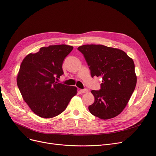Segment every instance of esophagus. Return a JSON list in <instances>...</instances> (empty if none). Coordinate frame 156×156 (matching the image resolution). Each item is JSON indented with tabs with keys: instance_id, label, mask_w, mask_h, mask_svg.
I'll list each match as a JSON object with an SVG mask.
<instances>
[{
	"instance_id": "obj_1",
	"label": "esophagus",
	"mask_w": 156,
	"mask_h": 156,
	"mask_svg": "<svg viewBox=\"0 0 156 156\" xmlns=\"http://www.w3.org/2000/svg\"><path fill=\"white\" fill-rule=\"evenodd\" d=\"M80 92L81 93H82V94L87 93V92H88V89H87V88H85V89H81L80 90Z\"/></svg>"
}]
</instances>
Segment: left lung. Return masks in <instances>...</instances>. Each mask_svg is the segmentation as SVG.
<instances>
[{
	"label": "left lung",
	"instance_id": "obj_1",
	"mask_svg": "<svg viewBox=\"0 0 156 156\" xmlns=\"http://www.w3.org/2000/svg\"><path fill=\"white\" fill-rule=\"evenodd\" d=\"M83 54L91 76L102 78L99 90H92L95 101L88 106L94 116L113 118L123 111L136 84L133 59L120 49L102 45H84L78 48Z\"/></svg>",
	"mask_w": 156,
	"mask_h": 156
}]
</instances>
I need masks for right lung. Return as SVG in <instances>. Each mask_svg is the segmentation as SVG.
Here are the masks:
<instances>
[{"label":"right lung","instance_id":"right-lung-1","mask_svg":"<svg viewBox=\"0 0 156 156\" xmlns=\"http://www.w3.org/2000/svg\"><path fill=\"white\" fill-rule=\"evenodd\" d=\"M67 45H49L30 53L23 60L17 76V84L24 101L31 110L43 118L62 113L77 88L55 81L63 75L62 62L73 50Z\"/></svg>","mask_w":156,"mask_h":156}]
</instances>
